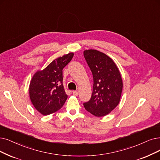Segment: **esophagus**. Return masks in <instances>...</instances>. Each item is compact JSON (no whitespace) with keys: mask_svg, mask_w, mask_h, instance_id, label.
<instances>
[{"mask_svg":"<svg viewBox=\"0 0 160 160\" xmlns=\"http://www.w3.org/2000/svg\"><path fill=\"white\" fill-rule=\"evenodd\" d=\"M72 92L73 94L75 95V96H78V94H79V92L78 91H73Z\"/></svg>","mask_w":160,"mask_h":160,"instance_id":"obj_1","label":"esophagus"}]
</instances>
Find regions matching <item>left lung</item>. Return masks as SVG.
Here are the masks:
<instances>
[{
	"label": "left lung",
	"mask_w": 160,
	"mask_h": 160,
	"mask_svg": "<svg viewBox=\"0 0 160 160\" xmlns=\"http://www.w3.org/2000/svg\"><path fill=\"white\" fill-rule=\"evenodd\" d=\"M84 57L93 76L91 99L85 102V110L97 117L112 112L119 102L123 81L116 63L106 54L97 50H86Z\"/></svg>",
	"instance_id": "left-lung-1"
}]
</instances>
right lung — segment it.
I'll list each match as a JSON object with an SVG mask.
<instances>
[{"label":"right lung","mask_w":160,"mask_h":160,"mask_svg":"<svg viewBox=\"0 0 160 160\" xmlns=\"http://www.w3.org/2000/svg\"><path fill=\"white\" fill-rule=\"evenodd\" d=\"M71 52L55 59L37 72L29 85V97L35 109L44 116L59 110L68 98L63 86L62 69L72 60Z\"/></svg>","instance_id":"obj_1"}]
</instances>
